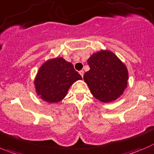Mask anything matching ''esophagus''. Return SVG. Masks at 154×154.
Wrapping results in <instances>:
<instances>
[{
	"instance_id": "obj_1",
	"label": "esophagus",
	"mask_w": 154,
	"mask_h": 154,
	"mask_svg": "<svg viewBox=\"0 0 154 154\" xmlns=\"http://www.w3.org/2000/svg\"><path fill=\"white\" fill-rule=\"evenodd\" d=\"M79 74L81 75L82 77H83V75H84V71H83V70H81V71H79Z\"/></svg>"
}]
</instances>
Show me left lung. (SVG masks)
<instances>
[{"label":"left lung","mask_w":154,"mask_h":154,"mask_svg":"<svg viewBox=\"0 0 154 154\" xmlns=\"http://www.w3.org/2000/svg\"><path fill=\"white\" fill-rule=\"evenodd\" d=\"M90 70L84 80L95 98L103 103L116 100L127 87L128 70L113 53L101 51L88 60Z\"/></svg>","instance_id":"8db88e82"}]
</instances>
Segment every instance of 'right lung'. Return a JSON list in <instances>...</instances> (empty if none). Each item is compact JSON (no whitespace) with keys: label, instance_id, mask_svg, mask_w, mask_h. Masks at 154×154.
<instances>
[{"label":"right lung","instance_id":"obj_1","mask_svg":"<svg viewBox=\"0 0 154 154\" xmlns=\"http://www.w3.org/2000/svg\"><path fill=\"white\" fill-rule=\"evenodd\" d=\"M82 79L72 64L63 57L49 60L41 66L35 80L36 92L42 100L57 103L65 97L70 86Z\"/></svg>","mask_w":154,"mask_h":154}]
</instances>
